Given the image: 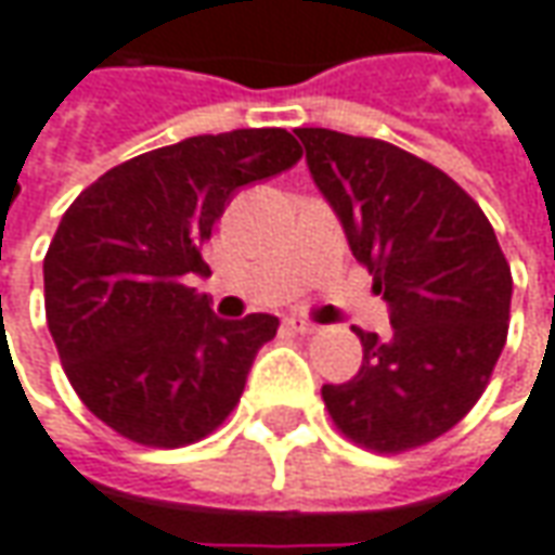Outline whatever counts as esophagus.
<instances>
[{"instance_id":"34e87169","label":"esophagus","mask_w":555,"mask_h":555,"mask_svg":"<svg viewBox=\"0 0 555 555\" xmlns=\"http://www.w3.org/2000/svg\"><path fill=\"white\" fill-rule=\"evenodd\" d=\"M285 328H292V332H298V335H317V332H320V325L304 320V317H288V320H285Z\"/></svg>"}]
</instances>
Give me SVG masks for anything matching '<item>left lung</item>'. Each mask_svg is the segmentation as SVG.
<instances>
[{
  "instance_id": "1",
  "label": "left lung",
  "mask_w": 555,
  "mask_h": 555,
  "mask_svg": "<svg viewBox=\"0 0 555 555\" xmlns=\"http://www.w3.org/2000/svg\"><path fill=\"white\" fill-rule=\"evenodd\" d=\"M313 182L391 304V338L353 328L363 366L323 385L335 428L373 453L441 438L485 395L509 332L513 273L463 185L391 142L301 127Z\"/></svg>"
}]
</instances>
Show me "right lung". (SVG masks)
I'll list each match as a JSON object with an SVG mask.
<instances>
[{
  "label": "right lung",
  "mask_w": 555,
  "mask_h": 555,
  "mask_svg": "<svg viewBox=\"0 0 555 555\" xmlns=\"http://www.w3.org/2000/svg\"><path fill=\"white\" fill-rule=\"evenodd\" d=\"M301 160L279 127L192 135L111 167L64 210L42 260L46 320L92 416L145 447L195 444L245 391L279 320H217L189 276L235 189Z\"/></svg>",
  "instance_id": "right-lung-1"
}]
</instances>
